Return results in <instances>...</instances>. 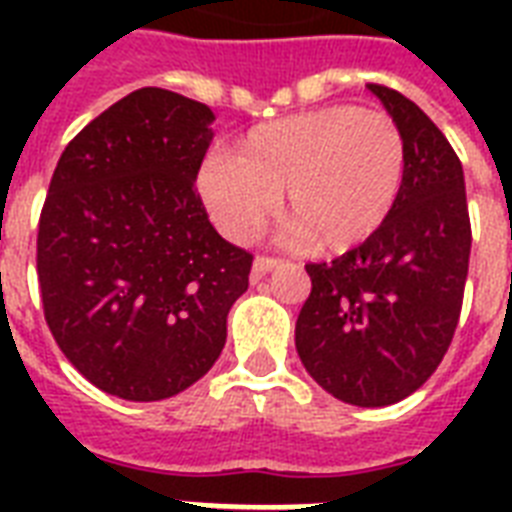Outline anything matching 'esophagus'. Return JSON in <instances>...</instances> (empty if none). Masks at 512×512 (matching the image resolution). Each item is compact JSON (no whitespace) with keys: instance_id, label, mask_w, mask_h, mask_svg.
<instances>
[{"instance_id":"obj_1","label":"esophagus","mask_w":512,"mask_h":512,"mask_svg":"<svg viewBox=\"0 0 512 512\" xmlns=\"http://www.w3.org/2000/svg\"><path fill=\"white\" fill-rule=\"evenodd\" d=\"M279 265L281 260H276V257H255V263H252V281H260L265 273H271Z\"/></svg>"}]
</instances>
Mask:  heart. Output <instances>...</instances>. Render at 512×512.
I'll return each mask as SVG.
<instances>
[{
    "label": "heart",
    "instance_id": "heart-1",
    "mask_svg": "<svg viewBox=\"0 0 512 512\" xmlns=\"http://www.w3.org/2000/svg\"><path fill=\"white\" fill-rule=\"evenodd\" d=\"M406 175L404 132L388 114L327 106L249 130L233 156L209 154L196 175L201 204L228 239L271 215L313 255H342L388 223Z\"/></svg>",
    "mask_w": 512,
    "mask_h": 512
}]
</instances>
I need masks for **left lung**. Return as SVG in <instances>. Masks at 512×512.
I'll use <instances>...</instances> for the list:
<instances>
[{"mask_svg":"<svg viewBox=\"0 0 512 512\" xmlns=\"http://www.w3.org/2000/svg\"><path fill=\"white\" fill-rule=\"evenodd\" d=\"M406 140L404 188L388 223L332 263H311L295 345L313 380L353 406L412 396L460 321L470 217L462 164L428 114L369 84Z\"/></svg>","mask_w":512,"mask_h":512,"instance_id":"left-lung-1","label":"left lung"}]
</instances>
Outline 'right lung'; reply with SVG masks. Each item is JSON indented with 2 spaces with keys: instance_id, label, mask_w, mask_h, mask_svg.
<instances>
[{
  "instance_id": "right-lung-1",
  "label": "right lung",
  "mask_w": 512,
  "mask_h": 512,
  "mask_svg": "<svg viewBox=\"0 0 512 512\" xmlns=\"http://www.w3.org/2000/svg\"><path fill=\"white\" fill-rule=\"evenodd\" d=\"M215 114L143 87L60 156L36 236L44 319L95 388L162 401L212 369L252 255L212 228L193 188Z\"/></svg>"
}]
</instances>
